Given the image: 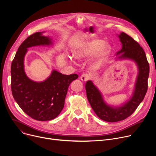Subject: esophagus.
<instances>
[{"label": "esophagus", "mask_w": 156, "mask_h": 156, "mask_svg": "<svg viewBox=\"0 0 156 156\" xmlns=\"http://www.w3.org/2000/svg\"><path fill=\"white\" fill-rule=\"evenodd\" d=\"M90 76L87 73H84L80 76L81 80H82L83 81H87L88 80H90Z\"/></svg>", "instance_id": "obj_1"}]
</instances>
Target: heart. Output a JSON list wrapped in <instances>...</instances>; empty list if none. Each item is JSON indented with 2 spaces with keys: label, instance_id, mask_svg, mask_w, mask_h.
<instances>
[{
  "label": "heart",
  "instance_id": "b5f03b06",
  "mask_svg": "<svg viewBox=\"0 0 156 156\" xmlns=\"http://www.w3.org/2000/svg\"><path fill=\"white\" fill-rule=\"evenodd\" d=\"M109 46L103 44V41L100 39H93L87 43L80 44L73 49V55L78 59H85L92 55L96 51L98 52L96 54L97 63L99 64L104 57L109 51Z\"/></svg>",
  "mask_w": 156,
  "mask_h": 156
}]
</instances>
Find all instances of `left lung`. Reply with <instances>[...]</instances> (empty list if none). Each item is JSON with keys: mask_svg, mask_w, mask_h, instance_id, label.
Instances as JSON below:
<instances>
[{"mask_svg": "<svg viewBox=\"0 0 156 156\" xmlns=\"http://www.w3.org/2000/svg\"><path fill=\"white\" fill-rule=\"evenodd\" d=\"M122 48L117 54L122 53L118 58H129L135 61L139 73L133 97L128 102L118 108H112L104 102L102 95L91 81L85 84L88 101L100 119L108 122H116L125 119L135 112L144 100L148 88L149 64L143 48L136 40L124 32L119 35Z\"/></svg>", "mask_w": 156, "mask_h": 156, "instance_id": "obj_1", "label": "left lung"}]
</instances>
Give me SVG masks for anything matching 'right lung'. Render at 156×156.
Returning <instances> with one entry per match:
<instances>
[{
  "label": "right lung",
  "instance_id": "right-lung-1",
  "mask_svg": "<svg viewBox=\"0 0 156 156\" xmlns=\"http://www.w3.org/2000/svg\"><path fill=\"white\" fill-rule=\"evenodd\" d=\"M51 44V40L41 32L30 35L19 47L11 68V86L14 100L27 115L42 121L52 120L59 115L64 108L69 84L78 78L76 74L62 75L54 70L43 82H35L27 76L23 61L27 48Z\"/></svg>",
  "mask_w": 156,
  "mask_h": 156
}]
</instances>
